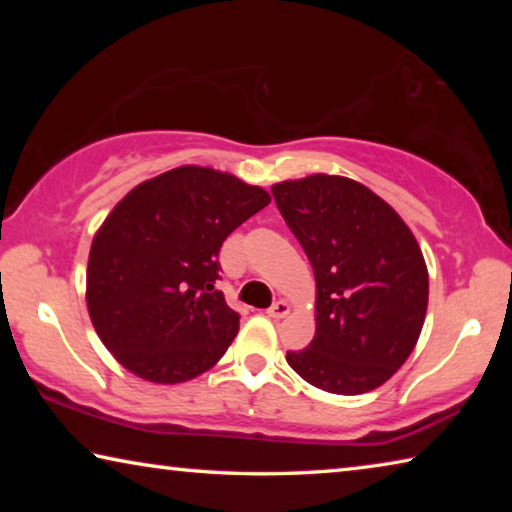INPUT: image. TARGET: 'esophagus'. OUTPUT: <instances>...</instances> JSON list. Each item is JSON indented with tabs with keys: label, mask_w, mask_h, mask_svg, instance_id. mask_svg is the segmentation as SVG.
Segmentation results:
<instances>
[{
	"label": "esophagus",
	"mask_w": 512,
	"mask_h": 512,
	"mask_svg": "<svg viewBox=\"0 0 512 512\" xmlns=\"http://www.w3.org/2000/svg\"><path fill=\"white\" fill-rule=\"evenodd\" d=\"M291 311V307H289V302L287 300H277V302H273L271 305V309L266 311L268 316L271 318H275V320H280V318H284Z\"/></svg>",
	"instance_id": "34e87169"
}]
</instances>
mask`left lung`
Returning a JSON list of instances; mask_svg holds the SVG:
<instances>
[{"label":"left lung","instance_id":"1","mask_svg":"<svg viewBox=\"0 0 512 512\" xmlns=\"http://www.w3.org/2000/svg\"><path fill=\"white\" fill-rule=\"evenodd\" d=\"M277 210L316 277V334L289 366L336 395L375 391L409 359L429 302V273L409 225L391 205L343 176L284 180Z\"/></svg>","mask_w":512,"mask_h":512}]
</instances>
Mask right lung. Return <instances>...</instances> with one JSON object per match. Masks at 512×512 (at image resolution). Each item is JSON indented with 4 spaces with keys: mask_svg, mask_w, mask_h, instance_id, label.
<instances>
[{
    "mask_svg": "<svg viewBox=\"0 0 512 512\" xmlns=\"http://www.w3.org/2000/svg\"><path fill=\"white\" fill-rule=\"evenodd\" d=\"M268 203L262 187L194 164L121 198L92 239L85 291L92 325L121 366L180 384L223 357L239 314L216 289L219 250Z\"/></svg>",
    "mask_w": 512,
    "mask_h": 512,
    "instance_id": "right-lung-1",
    "label": "right lung"
}]
</instances>
